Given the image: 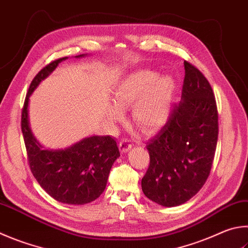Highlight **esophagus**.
I'll list each match as a JSON object with an SVG mask.
<instances>
[{
    "label": "esophagus",
    "instance_id": "obj_1",
    "mask_svg": "<svg viewBox=\"0 0 248 248\" xmlns=\"http://www.w3.org/2000/svg\"><path fill=\"white\" fill-rule=\"evenodd\" d=\"M119 146H120V150L123 153H127L130 150H131V147L133 146V144L131 142V140H128V139H124L121 140L119 142Z\"/></svg>",
    "mask_w": 248,
    "mask_h": 248
}]
</instances>
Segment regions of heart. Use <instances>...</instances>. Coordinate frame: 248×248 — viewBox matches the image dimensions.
Wrapping results in <instances>:
<instances>
[{
  "label": "heart",
  "instance_id": "1",
  "mask_svg": "<svg viewBox=\"0 0 248 248\" xmlns=\"http://www.w3.org/2000/svg\"><path fill=\"white\" fill-rule=\"evenodd\" d=\"M175 91L172 78L142 69L127 76L114 90L107 112L111 120L123 119V108H132L134 121L145 131H153L167 121Z\"/></svg>",
  "mask_w": 248,
  "mask_h": 248
}]
</instances>
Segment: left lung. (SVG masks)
Returning a JSON list of instances; mask_svg holds the SVG:
<instances>
[{
  "label": "left lung",
  "instance_id": "obj_1",
  "mask_svg": "<svg viewBox=\"0 0 248 248\" xmlns=\"http://www.w3.org/2000/svg\"><path fill=\"white\" fill-rule=\"evenodd\" d=\"M181 102L148 140L150 166L142 178L147 199L161 206L184 204L204 186L213 167L219 124L213 88L202 71L184 62Z\"/></svg>",
  "mask_w": 248,
  "mask_h": 248
}]
</instances>
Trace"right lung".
Returning a JSON list of instances; mask_svg holds the SVG:
<instances>
[{
    "instance_id": "right-lung-1",
    "label": "right lung",
    "mask_w": 248,
    "mask_h": 248,
    "mask_svg": "<svg viewBox=\"0 0 248 248\" xmlns=\"http://www.w3.org/2000/svg\"><path fill=\"white\" fill-rule=\"evenodd\" d=\"M66 58L51 62L31 81L21 110V131L30 170L43 190L64 204L83 205L95 201L105 190L111 166L120 156L116 140L94 136L66 150H43L31 133L28 120L31 93Z\"/></svg>"
}]
</instances>
